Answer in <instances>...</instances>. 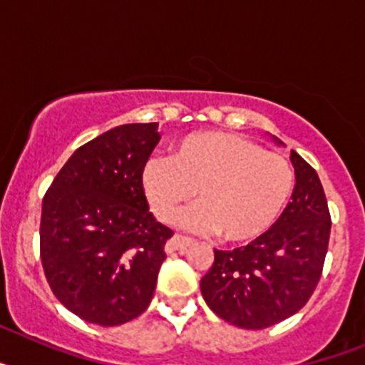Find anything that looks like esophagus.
Listing matches in <instances>:
<instances>
[{
  "instance_id": "esophagus-1",
  "label": "esophagus",
  "mask_w": 365,
  "mask_h": 365,
  "mask_svg": "<svg viewBox=\"0 0 365 365\" xmlns=\"http://www.w3.org/2000/svg\"><path fill=\"white\" fill-rule=\"evenodd\" d=\"M192 245H193V241L188 240V237H182V235H173L172 240H168L166 252L172 254V252H175V250H179V252H186V250H188Z\"/></svg>"
}]
</instances>
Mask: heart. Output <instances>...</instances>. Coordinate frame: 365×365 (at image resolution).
I'll list each match as a JSON object with an SVG mask.
<instances>
[{
  "label": "heart",
  "instance_id": "1",
  "mask_svg": "<svg viewBox=\"0 0 365 365\" xmlns=\"http://www.w3.org/2000/svg\"><path fill=\"white\" fill-rule=\"evenodd\" d=\"M151 212L168 222L195 195L201 202L180 215L192 232H221L232 243L265 235L294 188V172L285 157L227 131L186 135L172 157H153L140 173Z\"/></svg>",
  "mask_w": 365,
  "mask_h": 365
}]
</instances>
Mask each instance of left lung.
Segmentation results:
<instances>
[{"label": "left lung", "mask_w": 365, "mask_h": 365, "mask_svg": "<svg viewBox=\"0 0 365 365\" xmlns=\"http://www.w3.org/2000/svg\"><path fill=\"white\" fill-rule=\"evenodd\" d=\"M291 163L296 186L276 225L247 247L214 250L201 279L208 307L235 327L265 329L296 314L322 276L331 234L327 199L314 168L296 151Z\"/></svg>", "instance_id": "1"}]
</instances>
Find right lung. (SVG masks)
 <instances>
[{"label": "right lung", "mask_w": 365, "mask_h": 365, "mask_svg": "<svg viewBox=\"0 0 365 365\" xmlns=\"http://www.w3.org/2000/svg\"><path fill=\"white\" fill-rule=\"evenodd\" d=\"M157 124H122L80 146L41 202L40 252L54 296L89 324L122 325L153 298L173 235L150 212L140 173Z\"/></svg>", "instance_id": "obj_1"}]
</instances>
